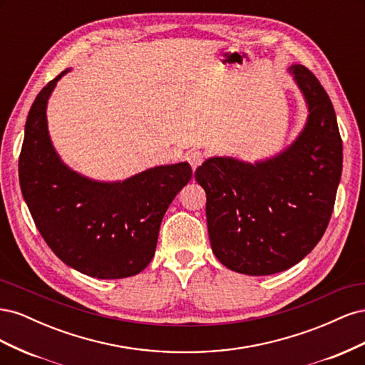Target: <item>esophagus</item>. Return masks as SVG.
I'll return each instance as SVG.
<instances>
[{
  "instance_id": "esophagus-1",
  "label": "esophagus",
  "mask_w": 365,
  "mask_h": 365,
  "mask_svg": "<svg viewBox=\"0 0 365 365\" xmlns=\"http://www.w3.org/2000/svg\"><path fill=\"white\" fill-rule=\"evenodd\" d=\"M204 160H205V153L201 150H192L187 153V161L190 163L193 170L197 168V165H201L204 163Z\"/></svg>"
}]
</instances>
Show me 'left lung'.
Here are the masks:
<instances>
[{"label": "left lung", "mask_w": 365, "mask_h": 365, "mask_svg": "<svg viewBox=\"0 0 365 365\" xmlns=\"http://www.w3.org/2000/svg\"><path fill=\"white\" fill-rule=\"evenodd\" d=\"M309 106L304 130L279 157L250 164L215 157L196 169L207 195L210 244L219 262L269 275L304 259L323 237L342 170L332 102L312 71L289 68Z\"/></svg>", "instance_id": "obj_1"}]
</instances>
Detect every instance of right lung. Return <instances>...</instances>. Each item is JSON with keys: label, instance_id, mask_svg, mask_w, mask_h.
Wrapping results in <instances>:
<instances>
[{"label": "right lung", "instance_id": "obj_1", "mask_svg": "<svg viewBox=\"0 0 365 365\" xmlns=\"http://www.w3.org/2000/svg\"><path fill=\"white\" fill-rule=\"evenodd\" d=\"M54 77L33 102L19 153V185L41 236L56 256L96 279H125L155 254L165 210L192 180L189 163L160 165L123 182H97L70 170L54 152L46 108Z\"/></svg>", "mask_w": 365, "mask_h": 365}]
</instances>
